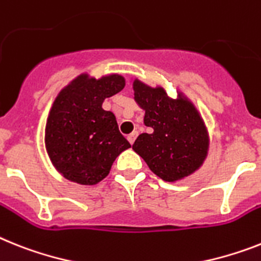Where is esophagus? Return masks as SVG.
Instances as JSON below:
<instances>
[{
  "mask_svg": "<svg viewBox=\"0 0 261 261\" xmlns=\"http://www.w3.org/2000/svg\"><path fill=\"white\" fill-rule=\"evenodd\" d=\"M137 135H138V131H133V133H131V134L127 137V141L133 144V143H134V141H135V138H137Z\"/></svg>",
  "mask_w": 261,
  "mask_h": 261,
  "instance_id": "1",
  "label": "esophagus"
}]
</instances>
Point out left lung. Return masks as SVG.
<instances>
[{
  "mask_svg": "<svg viewBox=\"0 0 261 261\" xmlns=\"http://www.w3.org/2000/svg\"><path fill=\"white\" fill-rule=\"evenodd\" d=\"M134 99L144 110V124L152 128L137 138L133 150L156 176L176 181L194 174L208 152L204 122L192 102L179 93L176 99L163 87H151L135 80Z\"/></svg>",
  "mask_w": 261,
  "mask_h": 261,
  "instance_id": "1",
  "label": "left lung"
}]
</instances>
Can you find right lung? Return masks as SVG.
<instances>
[{
    "label": "right lung",
    "instance_id": "add662e5",
    "mask_svg": "<svg viewBox=\"0 0 261 261\" xmlns=\"http://www.w3.org/2000/svg\"><path fill=\"white\" fill-rule=\"evenodd\" d=\"M123 87L119 74L99 80L81 74L57 95L46 122L45 144L63 178L97 185L109 175L115 158L131 147L119 133L115 115L102 109L103 100Z\"/></svg>",
    "mask_w": 261,
    "mask_h": 261
}]
</instances>
